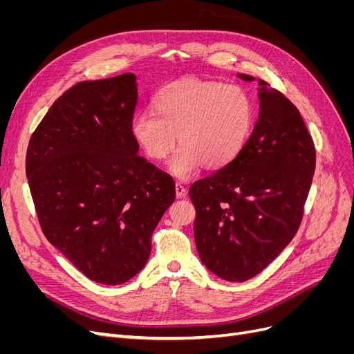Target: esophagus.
Instances as JSON below:
<instances>
[{"instance_id":"34e87169","label":"esophagus","mask_w":354,"mask_h":354,"mask_svg":"<svg viewBox=\"0 0 354 354\" xmlns=\"http://www.w3.org/2000/svg\"><path fill=\"white\" fill-rule=\"evenodd\" d=\"M186 195H187V189L183 185L176 183V196L181 199V198H186Z\"/></svg>"}]
</instances>
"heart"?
Segmentation results:
<instances>
[{"mask_svg":"<svg viewBox=\"0 0 354 354\" xmlns=\"http://www.w3.org/2000/svg\"><path fill=\"white\" fill-rule=\"evenodd\" d=\"M153 112L133 116L130 131L143 153L164 159L181 146L168 162L169 173L187 180L205 164L221 168L236 158L254 130L257 109L239 85L185 80L167 85L155 99Z\"/></svg>","mask_w":354,"mask_h":354,"instance_id":"heart-1","label":"heart"}]
</instances>
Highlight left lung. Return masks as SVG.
Instances as JSON below:
<instances>
[{
    "label": "left lung",
    "instance_id": "8db88e82",
    "mask_svg": "<svg viewBox=\"0 0 354 354\" xmlns=\"http://www.w3.org/2000/svg\"><path fill=\"white\" fill-rule=\"evenodd\" d=\"M238 78L255 81L243 73ZM259 85L260 112L248 143L230 164L189 189L201 261L229 282L257 276L292 241L316 165L298 109L263 80Z\"/></svg>",
    "mask_w": 354,
    "mask_h": 354
}]
</instances>
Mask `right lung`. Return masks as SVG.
I'll list each match as a JSON object with an SVG mask.
<instances>
[{
  "label": "right lung",
  "mask_w": 354,
  "mask_h": 354,
  "mask_svg": "<svg viewBox=\"0 0 354 354\" xmlns=\"http://www.w3.org/2000/svg\"><path fill=\"white\" fill-rule=\"evenodd\" d=\"M137 77L84 81L59 97L26 153V176L50 243L103 285L140 272L152 233L176 199L174 181L138 155L130 124Z\"/></svg>",
  "instance_id": "obj_1"
}]
</instances>
